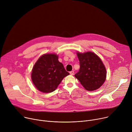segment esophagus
<instances>
[{
    "label": "esophagus",
    "instance_id": "esophagus-1",
    "mask_svg": "<svg viewBox=\"0 0 132 132\" xmlns=\"http://www.w3.org/2000/svg\"><path fill=\"white\" fill-rule=\"evenodd\" d=\"M70 74L71 75H73L74 74V70H72V71H70Z\"/></svg>",
    "mask_w": 132,
    "mask_h": 132
}]
</instances>
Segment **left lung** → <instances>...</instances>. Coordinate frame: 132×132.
I'll return each mask as SVG.
<instances>
[{"label": "left lung", "instance_id": "left-lung-1", "mask_svg": "<svg viewBox=\"0 0 132 132\" xmlns=\"http://www.w3.org/2000/svg\"><path fill=\"white\" fill-rule=\"evenodd\" d=\"M80 68L75 76L89 91L99 88L106 77V70L101 58L93 52H77Z\"/></svg>", "mask_w": 132, "mask_h": 132}]
</instances>
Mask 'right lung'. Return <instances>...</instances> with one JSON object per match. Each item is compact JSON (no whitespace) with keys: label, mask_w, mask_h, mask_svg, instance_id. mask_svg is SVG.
I'll list each match as a JSON object with an SVG mask.
<instances>
[{"label":"right lung","mask_w":132,"mask_h":132,"mask_svg":"<svg viewBox=\"0 0 132 132\" xmlns=\"http://www.w3.org/2000/svg\"><path fill=\"white\" fill-rule=\"evenodd\" d=\"M58 59L55 54H44L34 65L31 79L39 91L45 93L54 92L63 79L69 75Z\"/></svg>","instance_id":"add662e5"}]
</instances>
